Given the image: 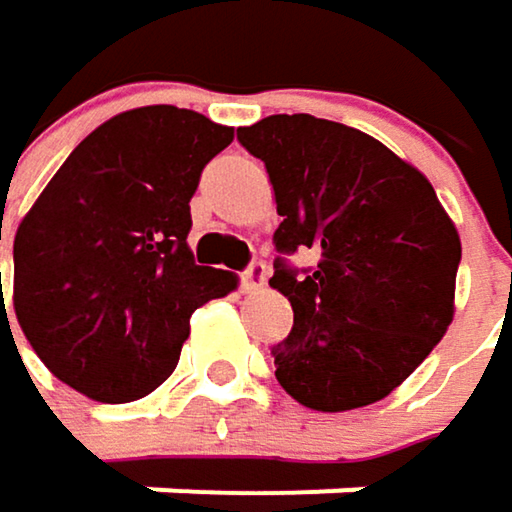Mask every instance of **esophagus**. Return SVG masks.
I'll return each mask as SVG.
<instances>
[{
	"label": "esophagus",
	"instance_id": "1",
	"mask_svg": "<svg viewBox=\"0 0 512 512\" xmlns=\"http://www.w3.org/2000/svg\"><path fill=\"white\" fill-rule=\"evenodd\" d=\"M241 286H244V292H259V289H265V286H268V268H265L262 262H253V265L241 274Z\"/></svg>",
	"mask_w": 512,
	"mask_h": 512
}]
</instances>
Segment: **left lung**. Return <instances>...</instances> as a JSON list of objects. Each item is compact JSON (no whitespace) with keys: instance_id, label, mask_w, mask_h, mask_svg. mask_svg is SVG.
Returning <instances> with one entry per match:
<instances>
[{"instance_id":"8db88e82","label":"left lung","mask_w":512,"mask_h":512,"mask_svg":"<svg viewBox=\"0 0 512 512\" xmlns=\"http://www.w3.org/2000/svg\"><path fill=\"white\" fill-rule=\"evenodd\" d=\"M283 217V253L316 250L271 286L289 298L292 334L271 349L277 382L313 411H352L405 382L456 313L459 232L429 178L379 139L340 122L268 116L238 128Z\"/></svg>"}]
</instances>
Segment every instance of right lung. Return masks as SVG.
<instances>
[{
    "instance_id": "add662e5",
    "label": "right lung",
    "mask_w": 512,
    "mask_h": 512,
    "mask_svg": "<svg viewBox=\"0 0 512 512\" xmlns=\"http://www.w3.org/2000/svg\"><path fill=\"white\" fill-rule=\"evenodd\" d=\"M232 139L193 110L136 107L92 130L26 211L11 298L59 382L95 402L148 396L172 376L190 313L238 289L187 247L199 172Z\"/></svg>"
}]
</instances>
